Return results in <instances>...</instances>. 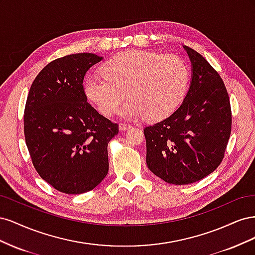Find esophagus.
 <instances>
[{
	"label": "esophagus",
	"instance_id": "obj_1",
	"mask_svg": "<svg viewBox=\"0 0 255 255\" xmlns=\"http://www.w3.org/2000/svg\"><path fill=\"white\" fill-rule=\"evenodd\" d=\"M119 128H120V129H121V130H127V129L132 128L133 127L130 126V125H128V123H123V122H121L120 125H119Z\"/></svg>",
	"mask_w": 255,
	"mask_h": 255
}]
</instances>
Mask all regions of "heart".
Segmentation results:
<instances>
[{
  "label": "heart",
  "instance_id": "1",
  "mask_svg": "<svg viewBox=\"0 0 255 255\" xmlns=\"http://www.w3.org/2000/svg\"><path fill=\"white\" fill-rule=\"evenodd\" d=\"M189 82L185 60L176 55L130 50L106 61L103 73L89 75L85 94L105 116L117 111L127 118L144 116L157 120L170 114L181 102Z\"/></svg>",
  "mask_w": 255,
  "mask_h": 255
}]
</instances>
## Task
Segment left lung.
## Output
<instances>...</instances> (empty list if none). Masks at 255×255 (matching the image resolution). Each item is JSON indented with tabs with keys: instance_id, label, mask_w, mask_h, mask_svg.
<instances>
[{
	"instance_id": "8db88e82",
	"label": "left lung",
	"mask_w": 255,
	"mask_h": 255,
	"mask_svg": "<svg viewBox=\"0 0 255 255\" xmlns=\"http://www.w3.org/2000/svg\"><path fill=\"white\" fill-rule=\"evenodd\" d=\"M184 49L192 66L186 97L168 118L143 128L146 165L174 185L198 182L216 170L232 128L230 99L219 73L201 54Z\"/></svg>"
}]
</instances>
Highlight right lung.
<instances>
[{
	"label": "right lung",
	"mask_w": 255,
	"mask_h": 255,
	"mask_svg": "<svg viewBox=\"0 0 255 255\" xmlns=\"http://www.w3.org/2000/svg\"><path fill=\"white\" fill-rule=\"evenodd\" d=\"M102 60L96 54H70L51 61L30 86L24 136L42 179L68 195L97 187L109 172L107 144L119 126L87 102L83 81Z\"/></svg>",
	"instance_id": "1"
}]
</instances>
